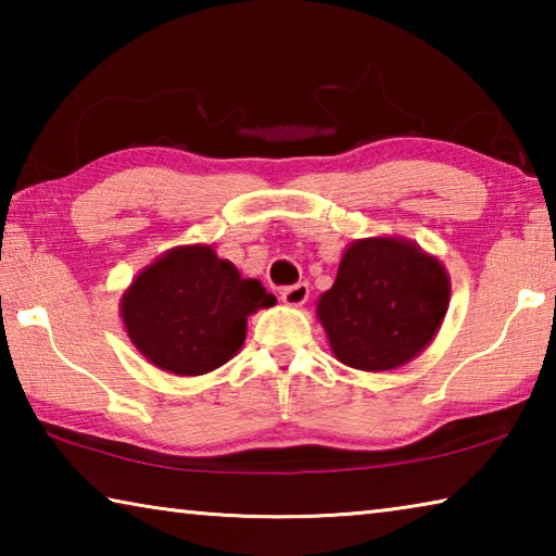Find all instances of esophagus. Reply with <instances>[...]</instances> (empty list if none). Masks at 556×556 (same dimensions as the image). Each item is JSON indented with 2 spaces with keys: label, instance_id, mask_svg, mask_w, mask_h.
I'll use <instances>...</instances> for the list:
<instances>
[{
  "label": "esophagus",
  "instance_id": "esophagus-1",
  "mask_svg": "<svg viewBox=\"0 0 556 556\" xmlns=\"http://www.w3.org/2000/svg\"><path fill=\"white\" fill-rule=\"evenodd\" d=\"M306 299H308V285H304V281L281 289V301H285L287 306H301L306 304Z\"/></svg>",
  "mask_w": 556,
  "mask_h": 556
}]
</instances>
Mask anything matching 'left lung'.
<instances>
[{"mask_svg":"<svg viewBox=\"0 0 556 556\" xmlns=\"http://www.w3.org/2000/svg\"><path fill=\"white\" fill-rule=\"evenodd\" d=\"M451 299L444 265L402 238L355 240L343 252L333 287L318 299L336 357L380 372L417 357L437 336Z\"/></svg>","mask_w":556,"mask_h":556,"instance_id":"left-lung-1","label":"left lung"}]
</instances>
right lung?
Returning a JSON list of instances; mask_svg holds the SVG:
<instances>
[{"mask_svg":"<svg viewBox=\"0 0 556 556\" xmlns=\"http://www.w3.org/2000/svg\"><path fill=\"white\" fill-rule=\"evenodd\" d=\"M275 301L211 244H186L139 271L119 314L129 341L149 363L174 375H203L240 351L248 316Z\"/></svg>","mask_w":556,"mask_h":556,"instance_id":"right-lung-1","label":"right lung"}]
</instances>
